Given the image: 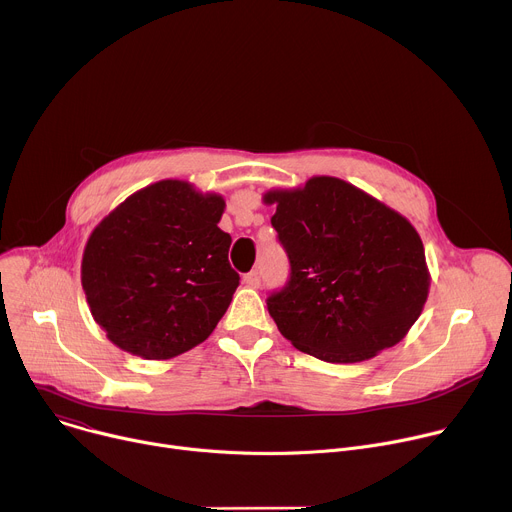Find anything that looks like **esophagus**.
Instances as JSON below:
<instances>
[{"label": "esophagus", "instance_id": "1", "mask_svg": "<svg viewBox=\"0 0 512 512\" xmlns=\"http://www.w3.org/2000/svg\"><path fill=\"white\" fill-rule=\"evenodd\" d=\"M243 281L249 287H259L261 285V275H259V271H251V273H245Z\"/></svg>", "mask_w": 512, "mask_h": 512}]
</instances>
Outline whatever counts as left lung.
I'll list each match as a JSON object with an SVG mask.
<instances>
[{
  "label": "left lung",
  "mask_w": 512,
  "mask_h": 512,
  "mask_svg": "<svg viewBox=\"0 0 512 512\" xmlns=\"http://www.w3.org/2000/svg\"><path fill=\"white\" fill-rule=\"evenodd\" d=\"M289 281L267 297L283 337L303 354L356 364L396 346L420 317L430 273L416 229L394 209L335 179L269 191Z\"/></svg>",
  "instance_id": "1"
}]
</instances>
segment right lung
Returning <instances> with one entry per match:
<instances>
[{
	"instance_id": "right-lung-1",
	"label": "right lung",
	"mask_w": 512,
	"mask_h": 512,
	"mask_svg": "<svg viewBox=\"0 0 512 512\" xmlns=\"http://www.w3.org/2000/svg\"><path fill=\"white\" fill-rule=\"evenodd\" d=\"M223 211L221 195L168 179L130 195L92 231L82 287L114 346L170 360L213 333L239 285L231 235L217 227Z\"/></svg>"
}]
</instances>
